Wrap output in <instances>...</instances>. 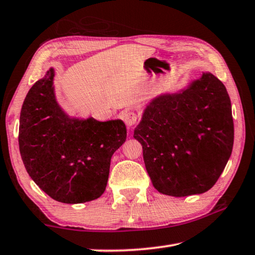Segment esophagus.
<instances>
[{
	"mask_svg": "<svg viewBox=\"0 0 255 255\" xmlns=\"http://www.w3.org/2000/svg\"><path fill=\"white\" fill-rule=\"evenodd\" d=\"M124 122L128 127L135 126L138 122V116L135 112H126V114L124 115Z\"/></svg>",
	"mask_w": 255,
	"mask_h": 255,
	"instance_id": "esophagus-1",
	"label": "esophagus"
}]
</instances>
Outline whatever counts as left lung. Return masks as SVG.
I'll list each match as a JSON object with an SVG mask.
<instances>
[{"mask_svg":"<svg viewBox=\"0 0 255 255\" xmlns=\"http://www.w3.org/2000/svg\"><path fill=\"white\" fill-rule=\"evenodd\" d=\"M133 137L143 146L146 170L158 192L185 197L208 191L234 143L225 85L202 72L179 91L158 94L146 106Z\"/></svg>","mask_w":255,"mask_h":255,"instance_id":"obj_1","label":"left lung"}]
</instances>
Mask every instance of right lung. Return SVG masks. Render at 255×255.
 Wrapping results in <instances>:
<instances>
[{
	"label": "right lung",
	"mask_w": 255,
	"mask_h": 255,
	"mask_svg": "<svg viewBox=\"0 0 255 255\" xmlns=\"http://www.w3.org/2000/svg\"><path fill=\"white\" fill-rule=\"evenodd\" d=\"M50 67L25 97L19 147L25 170L54 200L82 204L105 192L114 153L127 137L123 120L71 117L59 106Z\"/></svg>",
	"instance_id": "add662e5"
}]
</instances>
